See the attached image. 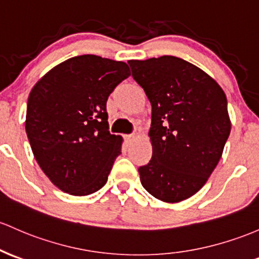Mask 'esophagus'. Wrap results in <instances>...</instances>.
<instances>
[{"label":"esophagus","instance_id":"34e87169","mask_svg":"<svg viewBox=\"0 0 259 259\" xmlns=\"http://www.w3.org/2000/svg\"><path fill=\"white\" fill-rule=\"evenodd\" d=\"M124 139L127 141V143H132V141L135 139V135H125Z\"/></svg>","mask_w":259,"mask_h":259}]
</instances>
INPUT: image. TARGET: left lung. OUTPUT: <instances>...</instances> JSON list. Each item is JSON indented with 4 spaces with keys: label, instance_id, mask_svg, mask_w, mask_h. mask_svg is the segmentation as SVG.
Masks as SVG:
<instances>
[{
    "label": "left lung",
    "instance_id": "obj_1",
    "mask_svg": "<svg viewBox=\"0 0 259 259\" xmlns=\"http://www.w3.org/2000/svg\"><path fill=\"white\" fill-rule=\"evenodd\" d=\"M151 103L152 157L139 168L141 184L164 203L194 195L209 180L231 132L226 95L195 65L164 55L129 60Z\"/></svg>",
    "mask_w": 259,
    "mask_h": 259
}]
</instances>
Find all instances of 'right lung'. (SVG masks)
<instances>
[{
	"label": "right lung",
	"mask_w": 259,
	"mask_h": 259,
	"mask_svg": "<svg viewBox=\"0 0 259 259\" xmlns=\"http://www.w3.org/2000/svg\"><path fill=\"white\" fill-rule=\"evenodd\" d=\"M130 76L129 66L96 55L56 65L28 97L25 132L51 183L83 197L107 183L123 138L108 130L107 99Z\"/></svg>",
	"instance_id": "right-lung-1"
}]
</instances>
